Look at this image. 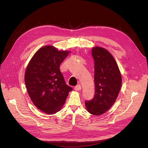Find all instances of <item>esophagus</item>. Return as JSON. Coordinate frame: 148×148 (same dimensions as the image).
Instances as JSON below:
<instances>
[{"instance_id":"obj_1","label":"esophagus","mask_w":148,"mask_h":148,"mask_svg":"<svg viewBox=\"0 0 148 148\" xmlns=\"http://www.w3.org/2000/svg\"><path fill=\"white\" fill-rule=\"evenodd\" d=\"M74 89H75V90H77V91H79V90H80L82 89V87H81L80 85H79H79H77L76 86H75Z\"/></svg>"}]
</instances>
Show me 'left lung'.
<instances>
[{
    "label": "left lung",
    "mask_w": 148,
    "mask_h": 148,
    "mask_svg": "<svg viewBox=\"0 0 148 148\" xmlns=\"http://www.w3.org/2000/svg\"><path fill=\"white\" fill-rule=\"evenodd\" d=\"M95 61L94 98L85 101L86 110L93 115L106 113L113 105L121 88L122 77L113 56L106 49L95 47L92 50Z\"/></svg>",
    "instance_id": "1"
}]
</instances>
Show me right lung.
Listing matches in <instances>:
<instances>
[{
  "label": "right lung",
  "mask_w": 148,
  "mask_h": 148,
  "mask_svg": "<svg viewBox=\"0 0 148 148\" xmlns=\"http://www.w3.org/2000/svg\"><path fill=\"white\" fill-rule=\"evenodd\" d=\"M69 51H59L52 45L39 49L27 66L25 82L34 104L45 113L60 111L72 88L66 84L60 65Z\"/></svg>",
  "instance_id": "add662e5"
}]
</instances>
